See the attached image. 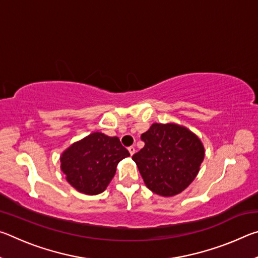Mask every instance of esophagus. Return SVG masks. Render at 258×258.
<instances>
[{
    "mask_svg": "<svg viewBox=\"0 0 258 258\" xmlns=\"http://www.w3.org/2000/svg\"><path fill=\"white\" fill-rule=\"evenodd\" d=\"M128 152H130L131 156H133L134 152H135V148L133 146L132 147H128Z\"/></svg>",
    "mask_w": 258,
    "mask_h": 258,
    "instance_id": "34e87169",
    "label": "esophagus"
}]
</instances>
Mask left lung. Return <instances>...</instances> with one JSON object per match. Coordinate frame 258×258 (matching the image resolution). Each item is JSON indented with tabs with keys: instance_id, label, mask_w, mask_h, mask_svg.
Here are the masks:
<instances>
[{
	"instance_id": "obj_1",
	"label": "left lung",
	"mask_w": 258,
	"mask_h": 258,
	"mask_svg": "<svg viewBox=\"0 0 258 258\" xmlns=\"http://www.w3.org/2000/svg\"><path fill=\"white\" fill-rule=\"evenodd\" d=\"M141 140L145 147L132 159L146 185L163 197L186 189L197 176L205 156L198 137L180 125L155 123Z\"/></svg>"
}]
</instances>
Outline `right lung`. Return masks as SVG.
Wrapping results in <instances>:
<instances>
[{
	"mask_svg": "<svg viewBox=\"0 0 258 258\" xmlns=\"http://www.w3.org/2000/svg\"><path fill=\"white\" fill-rule=\"evenodd\" d=\"M130 156L117 137L95 132L74 143L61 156V169L69 184L85 195L104 191L117 164Z\"/></svg>",
	"mask_w": 258,
	"mask_h": 258,
	"instance_id": "1",
	"label": "right lung"
}]
</instances>
